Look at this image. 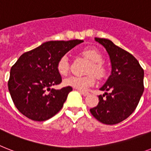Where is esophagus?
<instances>
[{
	"label": "esophagus",
	"mask_w": 151,
	"mask_h": 151,
	"mask_svg": "<svg viewBox=\"0 0 151 151\" xmlns=\"http://www.w3.org/2000/svg\"><path fill=\"white\" fill-rule=\"evenodd\" d=\"M80 93H81V95H84V96H88V95H89V93H88V91H80Z\"/></svg>",
	"instance_id": "1"
}]
</instances>
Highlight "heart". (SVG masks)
Here are the masks:
<instances>
[{"mask_svg":"<svg viewBox=\"0 0 151 151\" xmlns=\"http://www.w3.org/2000/svg\"><path fill=\"white\" fill-rule=\"evenodd\" d=\"M84 57L91 61L86 70V76H70L63 80L65 86L72 87L80 90H85L95 84V79L93 74L98 78H101L105 73V68L102 64V55L95 49H86L82 52ZM56 70L62 76L67 75L70 70L69 58L67 55H63L59 59L56 63ZM93 74L91 75V73Z\"/></svg>","mask_w":151,"mask_h":151,"instance_id":"heart-1","label":"heart"}]
</instances>
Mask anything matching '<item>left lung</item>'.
Masks as SVG:
<instances>
[{"label": "left lung", "mask_w": 151, "mask_h": 151, "mask_svg": "<svg viewBox=\"0 0 151 151\" xmlns=\"http://www.w3.org/2000/svg\"><path fill=\"white\" fill-rule=\"evenodd\" d=\"M95 40L107 51L111 71L100 88L105 94L99 95V104L90 111L104 124H117L128 118L139 103L144 89V72L133 55L116 46L111 40L100 38Z\"/></svg>", "instance_id": "1"}]
</instances>
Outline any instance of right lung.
I'll return each mask as SVG.
<instances>
[{
  "mask_svg": "<svg viewBox=\"0 0 151 151\" xmlns=\"http://www.w3.org/2000/svg\"><path fill=\"white\" fill-rule=\"evenodd\" d=\"M83 42H46L18 58L11 68L8 90L21 113L41 122L55 116L62 109L73 89L71 87L51 89V86L62 81L56 63L61 56Z\"/></svg>",
  "mask_w": 151,
  "mask_h": 151,
  "instance_id": "obj_1",
  "label": "right lung"
}]
</instances>
